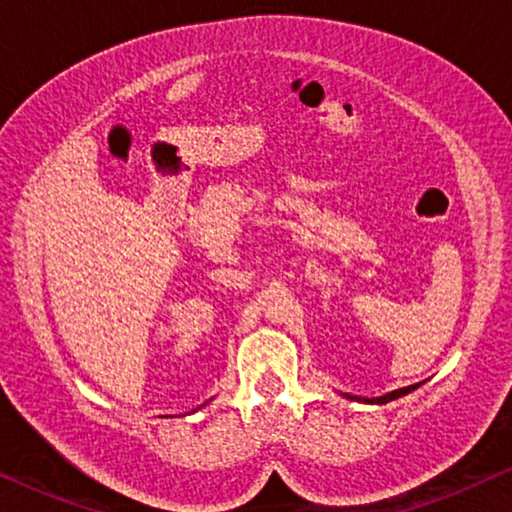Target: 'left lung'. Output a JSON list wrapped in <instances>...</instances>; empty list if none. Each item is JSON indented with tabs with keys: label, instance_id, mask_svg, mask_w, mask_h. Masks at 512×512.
I'll return each instance as SVG.
<instances>
[{
	"label": "left lung",
	"instance_id": "left-lung-1",
	"mask_svg": "<svg viewBox=\"0 0 512 512\" xmlns=\"http://www.w3.org/2000/svg\"><path fill=\"white\" fill-rule=\"evenodd\" d=\"M422 384V382H419ZM419 384H410V387H403V389H396V391H389V394H384V396H377V398H361V396H352V394H345V398H349V401H359V403H377V405H382V403H389V401H396V398H401V396H405V394H410V391H415Z\"/></svg>",
	"mask_w": 512,
	"mask_h": 512
}]
</instances>
